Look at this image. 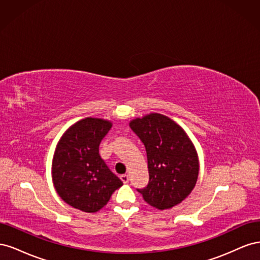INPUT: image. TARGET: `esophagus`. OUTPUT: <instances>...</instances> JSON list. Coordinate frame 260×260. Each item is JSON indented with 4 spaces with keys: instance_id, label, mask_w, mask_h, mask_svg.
Returning a JSON list of instances; mask_svg holds the SVG:
<instances>
[{
    "instance_id": "obj_1",
    "label": "esophagus",
    "mask_w": 260,
    "mask_h": 260,
    "mask_svg": "<svg viewBox=\"0 0 260 260\" xmlns=\"http://www.w3.org/2000/svg\"><path fill=\"white\" fill-rule=\"evenodd\" d=\"M120 179L123 183H128L129 182V176L128 175H121Z\"/></svg>"
}]
</instances>
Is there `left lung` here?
Instances as JSON below:
<instances>
[{"mask_svg":"<svg viewBox=\"0 0 260 260\" xmlns=\"http://www.w3.org/2000/svg\"><path fill=\"white\" fill-rule=\"evenodd\" d=\"M129 125L147 155L149 181L138 191L159 210L178 205L191 194L199 178V155L191 139L176 121L157 113L136 118Z\"/></svg>","mask_w":260,"mask_h":260,"instance_id":"8db88e82","label":"left lung"}]
</instances>
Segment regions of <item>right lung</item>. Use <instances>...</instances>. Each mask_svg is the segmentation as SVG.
Wrapping results in <instances>:
<instances>
[{
	"label": "right lung",
	"instance_id": "add662e5",
	"mask_svg": "<svg viewBox=\"0 0 260 260\" xmlns=\"http://www.w3.org/2000/svg\"><path fill=\"white\" fill-rule=\"evenodd\" d=\"M112 125L102 118H84L70 125L55 148L53 184L59 198L74 208L96 212L122 185L99 154L101 141Z\"/></svg>",
	"mask_w": 260,
	"mask_h": 260
}]
</instances>
